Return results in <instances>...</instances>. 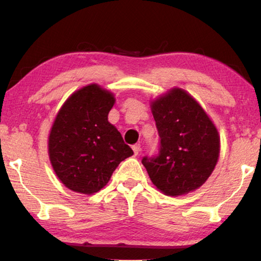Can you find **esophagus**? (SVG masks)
I'll return each mask as SVG.
<instances>
[{
    "label": "esophagus",
    "mask_w": 261,
    "mask_h": 261,
    "mask_svg": "<svg viewBox=\"0 0 261 261\" xmlns=\"http://www.w3.org/2000/svg\"><path fill=\"white\" fill-rule=\"evenodd\" d=\"M132 149H134L135 155H138V154H139L140 151H141V147H140L139 144H136V145H134V146H132Z\"/></svg>",
    "instance_id": "esophagus-1"
}]
</instances>
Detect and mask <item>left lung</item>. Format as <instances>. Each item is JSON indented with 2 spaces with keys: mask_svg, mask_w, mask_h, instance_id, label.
<instances>
[{
  "mask_svg": "<svg viewBox=\"0 0 261 261\" xmlns=\"http://www.w3.org/2000/svg\"><path fill=\"white\" fill-rule=\"evenodd\" d=\"M160 148L144 156L153 184L167 196H182L200 188L218 162L220 137L201 106L180 88L152 101Z\"/></svg>",
  "mask_w": 261,
  "mask_h": 261,
  "instance_id": "obj_1",
  "label": "left lung"
}]
</instances>
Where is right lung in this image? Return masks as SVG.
Listing matches in <instances>:
<instances>
[{"instance_id":"right-lung-1","label":"right lung","mask_w":261,"mask_h":261,"mask_svg":"<svg viewBox=\"0 0 261 261\" xmlns=\"http://www.w3.org/2000/svg\"><path fill=\"white\" fill-rule=\"evenodd\" d=\"M114 103L113 93L91 84L71 94L55 118L48 153L57 177L74 192L100 191L117 166L134 154L108 122Z\"/></svg>"}]
</instances>
